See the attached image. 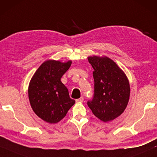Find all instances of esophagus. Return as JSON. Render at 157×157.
Wrapping results in <instances>:
<instances>
[{"label":"esophagus","mask_w":157,"mask_h":157,"mask_svg":"<svg viewBox=\"0 0 157 157\" xmlns=\"http://www.w3.org/2000/svg\"><path fill=\"white\" fill-rule=\"evenodd\" d=\"M83 101H84V98H82V97H81L80 98H79V99H78V100H76V102L81 103V102H82Z\"/></svg>","instance_id":"obj_1"}]
</instances>
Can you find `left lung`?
<instances>
[{
    "instance_id": "left-lung-1",
    "label": "left lung",
    "mask_w": 157,
    "mask_h": 157,
    "mask_svg": "<svg viewBox=\"0 0 157 157\" xmlns=\"http://www.w3.org/2000/svg\"><path fill=\"white\" fill-rule=\"evenodd\" d=\"M93 67L94 95L87 105L94 115L107 122L121 115L129 100V80L122 70L107 57H88Z\"/></svg>"
}]
</instances>
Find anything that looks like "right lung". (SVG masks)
<instances>
[{
  "label": "right lung",
  "mask_w": 157,
  "mask_h": 157,
  "mask_svg": "<svg viewBox=\"0 0 157 157\" xmlns=\"http://www.w3.org/2000/svg\"><path fill=\"white\" fill-rule=\"evenodd\" d=\"M71 64V60L44 62L30 82L28 98L32 109L48 123H57L63 120L75 102L70 98L67 88L60 80Z\"/></svg>",
  "instance_id": "right-lung-1"
}]
</instances>
